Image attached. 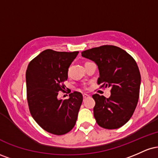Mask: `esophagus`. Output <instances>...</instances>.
<instances>
[{
  "label": "esophagus",
  "mask_w": 158,
  "mask_h": 158,
  "mask_svg": "<svg viewBox=\"0 0 158 158\" xmlns=\"http://www.w3.org/2000/svg\"><path fill=\"white\" fill-rule=\"evenodd\" d=\"M89 97H90V96L88 95V94H83V98H84V99H87V98H88Z\"/></svg>",
  "instance_id": "esophagus-1"
}]
</instances>
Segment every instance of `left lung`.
<instances>
[{
    "label": "left lung",
    "mask_w": 158,
    "mask_h": 158,
    "mask_svg": "<svg viewBox=\"0 0 158 158\" xmlns=\"http://www.w3.org/2000/svg\"><path fill=\"white\" fill-rule=\"evenodd\" d=\"M81 56L97 65L98 84L111 88L109 98L92 96L97 124L107 129L120 128L131 118L138 102L141 77L137 63L124 50L110 45L87 50Z\"/></svg>",
    "instance_id": "obj_1"
}]
</instances>
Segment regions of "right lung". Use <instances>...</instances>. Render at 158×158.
Masks as SVG:
<instances>
[{"mask_svg": "<svg viewBox=\"0 0 158 158\" xmlns=\"http://www.w3.org/2000/svg\"><path fill=\"white\" fill-rule=\"evenodd\" d=\"M79 52L46 50L30 61L26 72L27 102L30 114L43 129L56 135L68 133L77 120L83 97L74 91L68 99L59 98L64 89L68 68Z\"/></svg>", "mask_w": 158, "mask_h": 158, "instance_id": "add662e5", "label": "right lung"}]
</instances>
